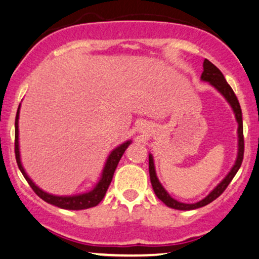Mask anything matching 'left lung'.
<instances>
[{"label": "left lung", "instance_id": "left-lung-1", "mask_svg": "<svg viewBox=\"0 0 259 259\" xmlns=\"http://www.w3.org/2000/svg\"><path fill=\"white\" fill-rule=\"evenodd\" d=\"M201 79L204 80V81L210 82L214 88L218 90L223 96L227 99V101L230 103L231 107H233L234 112H235V117H236L237 123H239V154H237V159L233 169L230 170V173L227 175L224 180L219 184L218 186L210 192L209 195L207 196L206 198L197 202V203H192V204H187V203H181V202L175 201L174 198H171L167 191L164 190V187L160 185L159 180L157 179L156 175V170H154V164H153V158L152 156L150 154L148 157V169H150V178H151V184H152L153 191L156 194L157 197L159 198L163 203L167 204L168 207L174 208V209H179V210H190V209H196V208H200L206 206V204L210 203L212 201H214L215 198H218L223 192L225 191L230 181L233 180V178L236 175L237 170H239L240 167H241V163L243 159V151H245V141H243V125H242V112H241V107H240L239 100H237L236 95L231 89V86L228 84L227 80H225L224 75L218 68L215 67L212 62H209L208 59H204L203 62V73H202Z\"/></svg>", "mask_w": 259, "mask_h": 259}]
</instances>
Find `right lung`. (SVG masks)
Returning a JSON list of instances; mask_svg holds the SVG:
<instances>
[{
  "label": "right lung",
  "instance_id": "obj_1",
  "mask_svg": "<svg viewBox=\"0 0 259 259\" xmlns=\"http://www.w3.org/2000/svg\"><path fill=\"white\" fill-rule=\"evenodd\" d=\"M19 108H20V105L18 107L17 115H16V140H14V152H16V159H17L18 167H19L23 177H24L25 180L28 181L29 185H30L31 189L34 190L35 194H36L40 198H42L45 202H47V203H51L53 206L63 208V209L78 210V209H86V208L97 206V204L102 201V198L105 197L107 190H108L109 185H111V181H112L113 174H114L115 171V168H117L118 163H119L123 153L125 152L126 147L130 145V141L124 142L123 145L118 146L114 151H112V153L109 154L108 159H107L105 169H103L102 178H101L99 184H97L96 187H95L92 191L86 192V194H82V195H78V196H65V197H63V196L50 195L47 194V192L42 191L41 189H38V187L32 183L30 178H29L24 171V168L22 167V163H20L19 145H18V118H19Z\"/></svg>",
  "mask_w": 259,
  "mask_h": 259
}]
</instances>
